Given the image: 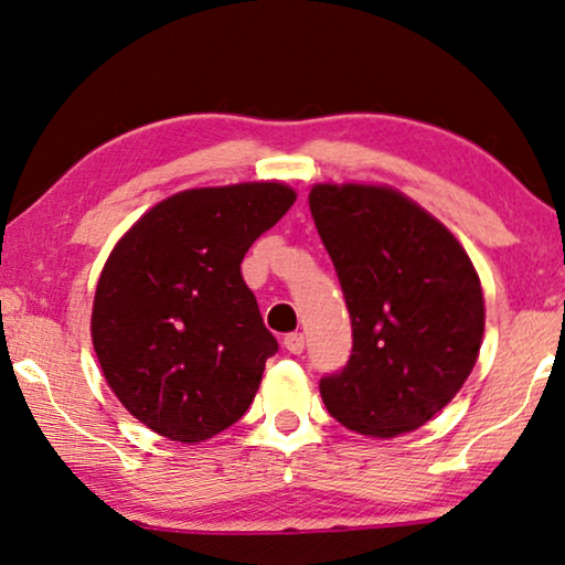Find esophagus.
<instances>
[{
    "mask_svg": "<svg viewBox=\"0 0 565 565\" xmlns=\"http://www.w3.org/2000/svg\"><path fill=\"white\" fill-rule=\"evenodd\" d=\"M284 347L289 349L291 354H301L303 352V334H301V331H291V334H286Z\"/></svg>",
    "mask_w": 565,
    "mask_h": 565,
    "instance_id": "34e87169",
    "label": "esophagus"
}]
</instances>
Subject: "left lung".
I'll return each instance as SVG.
<instances>
[{
  "label": "left lung",
  "mask_w": 565,
  "mask_h": 565,
  "mask_svg": "<svg viewBox=\"0 0 565 565\" xmlns=\"http://www.w3.org/2000/svg\"><path fill=\"white\" fill-rule=\"evenodd\" d=\"M309 209L352 319V354L319 382L354 433L423 427L476 366L486 303L472 262L425 209L384 185L319 183Z\"/></svg>",
  "instance_id": "8db88e82"
}]
</instances>
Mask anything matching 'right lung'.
I'll return each mask as SVG.
<instances>
[{
    "label": "right lung",
    "instance_id": "right-lung-1",
    "mask_svg": "<svg viewBox=\"0 0 565 565\" xmlns=\"http://www.w3.org/2000/svg\"><path fill=\"white\" fill-rule=\"evenodd\" d=\"M294 201L284 183L193 188L160 201L113 248L93 347L122 407L153 433L209 440L254 402L279 342L241 262Z\"/></svg>",
    "mask_w": 565,
    "mask_h": 565
}]
</instances>
